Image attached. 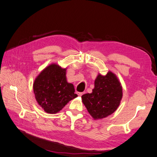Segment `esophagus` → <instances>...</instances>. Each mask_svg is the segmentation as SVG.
Segmentation results:
<instances>
[{"instance_id":"34e87169","label":"esophagus","mask_w":157,"mask_h":157,"mask_svg":"<svg viewBox=\"0 0 157 157\" xmlns=\"http://www.w3.org/2000/svg\"><path fill=\"white\" fill-rule=\"evenodd\" d=\"M83 94H84V92H77L78 96H81Z\"/></svg>"}]
</instances>
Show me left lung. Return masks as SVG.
Here are the masks:
<instances>
[{
  "instance_id": "1",
  "label": "left lung",
  "mask_w": 157,
  "mask_h": 157,
  "mask_svg": "<svg viewBox=\"0 0 157 157\" xmlns=\"http://www.w3.org/2000/svg\"><path fill=\"white\" fill-rule=\"evenodd\" d=\"M82 101L94 120L101 119L115 112L122 98V88L117 76L111 71L98 75L91 94L82 96Z\"/></svg>"
}]
</instances>
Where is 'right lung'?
Instances as JSON below:
<instances>
[{"instance_id":"right-lung-1","label":"right lung","mask_w":157,"mask_h":157,"mask_svg":"<svg viewBox=\"0 0 157 157\" xmlns=\"http://www.w3.org/2000/svg\"><path fill=\"white\" fill-rule=\"evenodd\" d=\"M66 69L52 63L41 71L33 83L36 100L47 113H58L78 96L73 84L67 81Z\"/></svg>"}]
</instances>
